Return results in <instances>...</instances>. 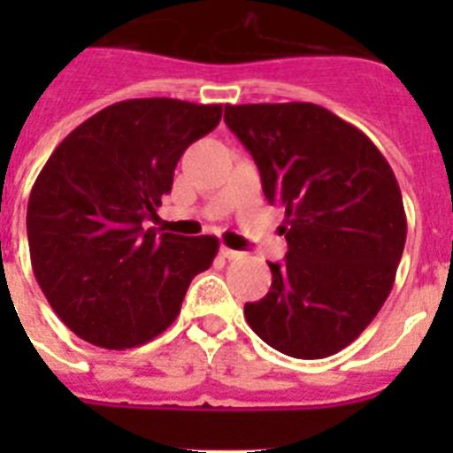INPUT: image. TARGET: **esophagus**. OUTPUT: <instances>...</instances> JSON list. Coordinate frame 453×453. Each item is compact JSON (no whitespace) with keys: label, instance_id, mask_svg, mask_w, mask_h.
I'll return each mask as SVG.
<instances>
[{"label":"esophagus","instance_id":"1","mask_svg":"<svg viewBox=\"0 0 453 453\" xmlns=\"http://www.w3.org/2000/svg\"><path fill=\"white\" fill-rule=\"evenodd\" d=\"M219 254H222L224 258H229V261H240V258H242V251L229 250V247H222V250H219Z\"/></svg>","mask_w":453,"mask_h":453}]
</instances>
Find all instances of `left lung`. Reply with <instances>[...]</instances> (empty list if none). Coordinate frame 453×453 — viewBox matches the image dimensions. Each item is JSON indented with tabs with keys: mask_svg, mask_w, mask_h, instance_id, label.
<instances>
[{
	"mask_svg": "<svg viewBox=\"0 0 453 453\" xmlns=\"http://www.w3.org/2000/svg\"><path fill=\"white\" fill-rule=\"evenodd\" d=\"M224 122L254 156L263 192L286 211L283 263L245 319L292 358H326L351 345L388 299L406 245L395 172L376 145L308 102L224 108Z\"/></svg>",
	"mask_w": 453,
	"mask_h": 453,
	"instance_id": "1",
	"label": "left lung"
}]
</instances>
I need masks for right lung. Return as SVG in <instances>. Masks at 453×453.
Returning a JSON list of instances; mask_svg holds the SVG:
<instances>
[{"label":"right lung","instance_id":"add662e5","mask_svg":"<svg viewBox=\"0 0 453 453\" xmlns=\"http://www.w3.org/2000/svg\"><path fill=\"white\" fill-rule=\"evenodd\" d=\"M222 104L127 99L79 124L40 170L27 206L31 267L79 338L131 349L177 319L190 281L218 254L215 235L156 234L161 197L188 145Z\"/></svg>","mask_w":453,"mask_h":453}]
</instances>
